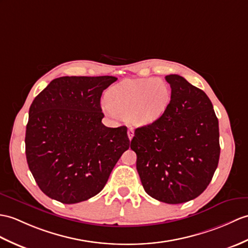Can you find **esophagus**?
Returning a JSON list of instances; mask_svg holds the SVG:
<instances>
[{
    "label": "esophagus",
    "mask_w": 248,
    "mask_h": 248,
    "mask_svg": "<svg viewBox=\"0 0 248 248\" xmlns=\"http://www.w3.org/2000/svg\"><path fill=\"white\" fill-rule=\"evenodd\" d=\"M133 136H134V130L132 129V128H129L128 129V137H129V140H131L132 138H133Z\"/></svg>",
    "instance_id": "esophagus-1"
}]
</instances>
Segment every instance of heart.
Masks as SVG:
<instances>
[{"label":"heart","mask_w":248,"mask_h":248,"mask_svg":"<svg viewBox=\"0 0 248 248\" xmlns=\"http://www.w3.org/2000/svg\"><path fill=\"white\" fill-rule=\"evenodd\" d=\"M170 97V86L164 80L130 79L108 91V103L102 105V110L110 117L119 115L135 125H148L165 113Z\"/></svg>","instance_id":"b5f03b06"}]
</instances>
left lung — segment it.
Returning a JSON list of instances; mask_svg holds the SVG:
<instances>
[{"label":"left lung","mask_w":248,"mask_h":248,"mask_svg":"<svg viewBox=\"0 0 248 248\" xmlns=\"http://www.w3.org/2000/svg\"><path fill=\"white\" fill-rule=\"evenodd\" d=\"M171 100L156 122L137 128L131 140L145 191L167 204L198 198L209 185L220 158L218 122L202 90L168 75Z\"/></svg>","instance_id":"left-lung-1"}]
</instances>
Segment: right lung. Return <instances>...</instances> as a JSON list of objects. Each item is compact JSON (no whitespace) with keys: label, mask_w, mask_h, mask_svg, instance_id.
Listing matches in <instances>:
<instances>
[{"label":"right lung","mask_w":248,"mask_h":248,"mask_svg":"<svg viewBox=\"0 0 248 248\" xmlns=\"http://www.w3.org/2000/svg\"><path fill=\"white\" fill-rule=\"evenodd\" d=\"M113 76L56 78L34 98L25 153L39 188L50 199L76 204L99 193L130 147L126 126L101 123L102 92Z\"/></svg>","instance_id":"1"}]
</instances>
